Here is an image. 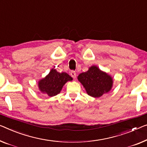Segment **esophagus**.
Listing matches in <instances>:
<instances>
[{"label":"esophagus","mask_w":147,"mask_h":147,"mask_svg":"<svg viewBox=\"0 0 147 147\" xmlns=\"http://www.w3.org/2000/svg\"><path fill=\"white\" fill-rule=\"evenodd\" d=\"M71 76H72V77H73V78H76V72L74 71H72L71 72Z\"/></svg>","instance_id":"1"}]
</instances>
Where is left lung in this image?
Returning a JSON list of instances; mask_svg holds the SVG:
<instances>
[{
  "instance_id": "8db88e82",
  "label": "left lung",
  "mask_w": 147,
  "mask_h": 147,
  "mask_svg": "<svg viewBox=\"0 0 147 147\" xmlns=\"http://www.w3.org/2000/svg\"><path fill=\"white\" fill-rule=\"evenodd\" d=\"M78 80L85 88L88 94L94 98L108 92L113 84L111 76L96 66L90 67L87 72L80 74Z\"/></svg>"
}]
</instances>
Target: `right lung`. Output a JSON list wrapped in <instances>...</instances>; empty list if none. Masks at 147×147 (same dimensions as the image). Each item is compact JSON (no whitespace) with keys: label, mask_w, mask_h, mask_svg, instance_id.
I'll list each match as a JSON object with an SVG mask.
<instances>
[{"label":"right lung","mask_w":147,"mask_h":147,"mask_svg":"<svg viewBox=\"0 0 147 147\" xmlns=\"http://www.w3.org/2000/svg\"><path fill=\"white\" fill-rule=\"evenodd\" d=\"M73 78L66 73H58L55 69H51L48 75L39 82V88L42 93L49 96H54L60 92L63 86L67 81Z\"/></svg>","instance_id":"1"}]
</instances>
